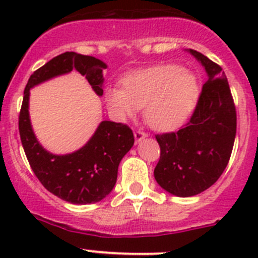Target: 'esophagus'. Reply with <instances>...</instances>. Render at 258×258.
Wrapping results in <instances>:
<instances>
[{"mask_svg": "<svg viewBox=\"0 0 258 258\" xmlns=\"http://www.w3.org/2000/svg\"><path fill=\"white\" fill-rule=\"evenodd\" d=\"M134 135H135V141H136V144H139L140 141H142V140L147 136V135H146L144 131H141V130H136Z\"/></svg>", "mask_w": 258, "mask_h": 258, "instance_id": "1", "label": "esophagus"}]
</instances>
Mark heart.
<instances>
[{
    "label": "heart",
    "instance_id": "1",
    "mask_svg": "<svg viewBox=\"0 0 258 258\" xmlns=\"http://www.w3.org/2000/svg\"><path fill=\"white\" fill-rule=\"evenodd\" d=\"M200 97L196 76L176 64H161L130 74L122 88L106 91V103L114 116L126 119L144 107V117L156 131H172L186 122Z\"/></svg>",
    "mask_w": 258,
    "mask_h": 258
}]
</instances>
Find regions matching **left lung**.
Listing matches in <instances>:
<instances>
[{
    "mask_svg": "<svg viewBox=\"0 0 258 258\" xmlns=\"http://www.w3.org/2000/svg\"><path fill=\"white\" fill-rule=\"evenodd\" d=\"M205 67L195 112L177 132L156 135L161 148L157 183L168 194L191 197L210 188L225 171L236 137V107L225 72L205 54L188 49Z\"/></svg>",
    "mask_w": 258,
    "mask_h": 258,
    "instance_id": "left-lung-1",
    "label": "left lung"
}]
</instances>
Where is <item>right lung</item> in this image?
Returning <instances> with one entry per match:
<instances>
[{
  "label": "right lung",
  "mask_w": 258,
  "mask_h": 258,
  "mask_svg": "<svg viewBox=\"0 0 258 258\" xmlns=\"http://www.w3.org/2000/svg\"><path fill=\"white\" fill-rule=\"evenodd\" d=\"M107 64L92 56L64 52L31 75L18 117L21 142L36 177L47 191L75 205L95 204L114 187L118 165L134 146L132 130L123 123L102 121L88 142L67 155H53L40 145L33 134L28 112L30 90L72 70L86 77L98 96L103 95V70Z\"/></svg>",
  "instance_id": "right-lung-1"
}]
</instances>
